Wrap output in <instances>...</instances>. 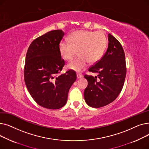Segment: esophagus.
I'll list each match as a JSON object with an SVG mask.
<instances>
[{
    "instance_id": "esophagus-1",
    "label": "esophagus",
    "mask_w": 149,
    "mask_h": 149,
    "mask_svg": "<svg viewBox=\"0 0 149 149\" xmlns=\"http://www.w3.org/2000/svg\"><path fill=\"white\" fill-rule=\"evenodd\" d=\"M82 77H83V75H82L81 74H79V73L77 74V77L78 79H80V78H81Z\"/></svg>"
}]
</instances>
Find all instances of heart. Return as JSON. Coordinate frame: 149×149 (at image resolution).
<instances>
[{
    "label": "heart",
    "mask_w": 149,
    "mask_h": 149,
    "mask_svg": "<svg viewBox=\"0 0 149 149\" xmlns=\"http://www.w3.org/2000/svg\"><path fill=\"white\" fill-rule=\"evenodd\" d=\"M107 43L105 34L101 31L79 30L69 36V42L61 40L58 50L61 57L66 61L71 60L77 54L79 57L68 65V68L81 72L87 67L89 62L98 61L106 49Z\"/></svg>",
    "instance_id": "1"
}]
</instances>
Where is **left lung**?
I'll return each instance as SVG.
<instances>
[{
  "mask_svg": "<svg viewBox=\"0 0 149 149\" xmlns=\"http://www.w3.org/2000/svg\"><path fill=\"white\" fill-rule=\"evenodd\" d=\"M108 41L103 57L89 69V72L98 74L97 77L84 76L88 82L84 97L92 107H101L113 102L121 92L126 75L125 54L121 43L110 34Z\"/></svg>",
  "mask_w": 149,
  "mask_h": 149,
  "instance_id": "1",
  "label": "left lung"
}]
</instances>
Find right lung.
<instances>
[{
    "mask_svg": "<svg viewBox=\"0 0 149 149\" xmlns=\"http://www.w3.org/2000/svg\"><path fill=\"white\" fill-rule=\"evenodd\" d=\"M64 35L62 30L49 31L35 39L26 53L24 68L26 88L36 102L46 109L63 107L69 90L77 79L72 70L58 75L65 65L58 50Z\"/></svg>",
    "mask_w": 149,
    "mask_h": 149,
    "instance_id": "obj_1",
    "label": "right lung"
}]
</instances>
